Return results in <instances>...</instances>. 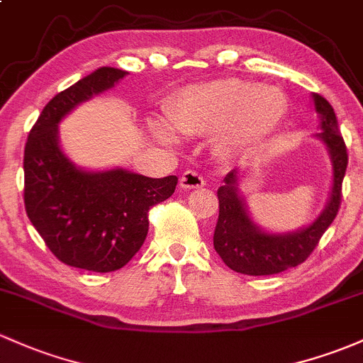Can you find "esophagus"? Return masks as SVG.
<instances>
[{
  "label": "esophagus",
  "instance_id": "1",
  "mask_svg": "<svg viewBox=\"0 0 363 363\" xmlns=\"http://www.w3.org/2000/svg\"><path fill=\"white\" fill-rule=\"evenodd\" d=\"M180 186L185 190L201 189V186H204V178L196 171H185L180 178Z\"/></svg>",
  "mask_w": 363,
  "mask_h": 363
}]
</instances>
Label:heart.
<instances>
[{
    "label": "heart",
    "instance_id": "obj_1",
    "mask_svg": "<svg viewBox=\"0 0 363 363\" xmlns=\"http://www.w3.org/2000/svg\"><path fill=\"white\" fill-rule=\"evenodd\" d=\"M167 114L180 133H216L218 150L230 155L251 149L275 133L287 116V99L275 86L223 77L182 89L167 105ZM150 126L166 142L178 140L166 121L154 119Z\"/></svg>",
    "mask_w": 363,
    "mask_h": 363
}]
</instances>
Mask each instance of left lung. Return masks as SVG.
<instances>
[{"mask_svg":"<svg viewBox=\"0 0 363 363\" xmlns=\"http://www.w3.org/2000/svg\"><path fill=\"white\" fill-rule=\"evenodd\" d=\"M315 111L320 116L318 138L329 149L333 161V192L320 216L310 227L292 233H267L255 225L239 196L235 169L225 177V185L218 189L220 216L214 228L213 244L220 258L233 272L244 275H274L298 267L313 252L325 230L337 216L341 206V189L348 166V152L337 128L333 105L320 95H313Z\"/></svg>","mask_w":363,"mask_h":363,"instance_id":"8db88e82","label":"left lung"}]
</instances>
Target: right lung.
<instances>
[{
    "label": "right lung",
    "instance_id": "right-lung-1",
    "mask_svg": "<svg viewBox=\"0 0 363 363\" xmlns=\"http://www.w3.org/2000/svg\"><path fill=\"white\" fill-rule=\"evenodd\" d=\"M126 74L100 67L53 96L29 131L24 150V204L30 223L57 259L99 274L119 270L140 251L150 208L173 196L178 183L173 174L83 171L60 150L58 123Z\"/></svg>",
    "mask_w": 363,
    "mask_h": 363
}]
</instances>
